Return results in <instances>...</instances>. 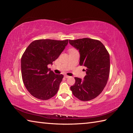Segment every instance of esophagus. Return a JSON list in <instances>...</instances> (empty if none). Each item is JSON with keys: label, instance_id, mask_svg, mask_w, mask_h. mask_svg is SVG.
I'll return each instance as SVG.
<instances>
[{"label": "esophagus", "instance_id": "obj_1", "mask_svg": "<svg viewBox=\"0 0 133 133\" xmlns=\"http://www.w3.org/2000/svg\"><path fill=\"white\" fill-rule=\"evenodd\" d=\"M64 77H65V78H70V76L68 75H64Z\"/></svg>", "mask_w": 133, "mask_h": 133}]
</instances>
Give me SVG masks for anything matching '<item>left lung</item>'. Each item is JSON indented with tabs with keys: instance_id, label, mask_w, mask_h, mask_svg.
Here are the masks:
<instances>
[{
	"instance_id": "1",
	"label": "left lung",
	"mask_w": 133,
	"mask_h": 133,
	"mask_svg": "<svg viewBox=\"0 0 133 133\" xmlns=\"http://www.w3.org/2000/svg\"><path fill=\"white\" fill-rule=\"evenodd\" d=\"M69 42L79 50V64L85 66L87 74L83 80L75 77V83L70 89L76 98L89 101L97 97L107 85L110 73L109 54L103 43L97 40L83 38Z\"/></svg>"
}]
</instances>
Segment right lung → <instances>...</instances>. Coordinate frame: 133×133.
I'll return each instance as SVG.
<instances>
[{
  "instance_id": "1",
  "label": "right lung",
  "mask_w": 133,
  "mask_h": 133,
  "mask_svg": "<svg viewBox=\"0 0 133 133\" xmlns=\"http://www.w3.org/2000/svg\"><path fill=\"white\" fill-rule=\"evenodd\" d=\"M68 44V39L37 40L29 44L23 54V81L28 91L35 98L48 100L57 93L63 75L55 74L48 65L53 64Z\"/></svg>"
}]
</instances>
